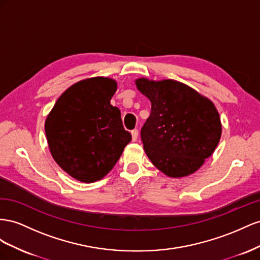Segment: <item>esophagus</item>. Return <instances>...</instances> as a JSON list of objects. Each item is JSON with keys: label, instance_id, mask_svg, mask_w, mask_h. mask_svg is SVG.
I'll use <instances>...</instances> for the list:
<instances>
[{"label": "esophagus", "instance_id": "obj_1", "mask_svg": "<svg viewBox=\"0 0 260 260\" xmlns=\"http://www.w3.org/2000/svg\"><path fill=\"white\" fill-rule=\"evenodd\" d=\"M137 138H138V131L133 129L132 131V140H133V142H136Z\"/></svg>", "mask_w": 260, "mask_h": 260}]
</instances>
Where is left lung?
Instances as JSON below:
<instances>
[{
  "label": "left lung",
  "instance_id": "1",
  "mask_svg": "<svg viewBox=\"0 0 260 260\" xmlns=\"http://www.w3.org/2000/svg\"><path fill=\"white\" fill-rule=\"evenodd\" d=\"M135 84L151 102L140 132L148 158L170 177L196 172L221 137L220 115L212 101L173 79L138 78Z\"/></svg>",
  "mask_w": 260,
  "mask_h": 260
}]
</instances>
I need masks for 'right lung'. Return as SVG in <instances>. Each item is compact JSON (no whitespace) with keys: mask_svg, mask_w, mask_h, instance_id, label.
Masks as SVG:
<instances>
[{"mask_svg":"<svg viewBox=\"0 0 260 260\" xmlns=\"http://www.w3.org/2000/svg\"><path fill=\"white\" fill-rule=\"evenodd\" d=\"M117 84L92 77L61 94L47 116L44 129L52 157L74 179L92 183L105 177L132 140L121 111L110 103Z\"/></svg>","mask_w":260,"mask_h":260,"instance_id":"obj_1","label":"right lung"}]
</instances>
